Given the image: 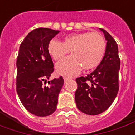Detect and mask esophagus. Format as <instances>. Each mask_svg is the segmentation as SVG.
Masks as SVG:
<instances>
[{
  "instance_id": "obj_1",
  "label": "esophagus",
  "mask_w": 135,
  "mask_h": 135,
  "mask_svg": "<svg viewBox=\"0 0 135 135\" xmlns=\"http://www.w3.org/2000/svg\"><path fill=\"white\" fill-rule=\"evenodd\" d=\"M64 82H65V83H66L68 80H69V78H66V77H64Z\"/></svg>"
}]
</instances>
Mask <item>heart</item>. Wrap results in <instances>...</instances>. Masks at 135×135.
<instances>
[{
  "mask_svg": "<svg viewBox=\"0 0 135 135\" xmlns=\"http://www.w3.org/2000/svg\"><path fill=\"white\" fill-rule=\"evenodd\" d=\"M106 41L98 32H82L69 35L64 41L52 39L48 45V52L55 60H60L71 52L68 57L56 66L59 75L72 77L78 74L83 67L90 70L102 61L106 52Z\"/></svg>",
  "mask_w": 135,
  "mask_h": 135,
  "instance_id": "1",
  "label": "heart"
}]
</instances>
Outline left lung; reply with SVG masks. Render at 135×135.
Here are the masks:
<instances>
[{"mask_svg":"<svg viewBox=\"0 0 135 135\" xmlns=\"http://www.w3.org/2000/svg\"><path fill=\"white\" fill-rule=\"evenodd\" d=\"M100 30L104 34L107 41L102 61L86 77L76 79V105L80 112L89 115H97L105 112L113 103L119 90L118 73L120 60L118 44L105 29Z\"/></svg>","mask_w":135,"mask_h":135,"instance_id":"8db88e82","label":"left lung"}]
</instances>
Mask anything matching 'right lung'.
Listing matches in <instances>:
<instances>
[{"mask_svg":"<svg viewBox=\"0 0 135 135\" xmlns=\"http://www.w3.org/2000/svg\"><path fill=\"white\" fill-rule=\"evenodd\" d=\"M58 33L57 30L47 28L34 29L26 36L19 48L16 63L17 93L26 109L39 117L55 112L58 94L64 86L61 76L46 85L54 71L48 45Z\"/></svg>","mask_w":135,"mask_h":135,"instance_id":"right-lung-1","label":"right lung"}]
</instances>
